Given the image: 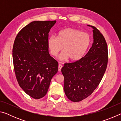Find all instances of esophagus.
Listing matches in <instances>:
<instances>
[{
  "mask_svg": "<svg viewBox=\"0 0 121 121\" xmlns=\"http://www.w3.org/2000/svg\"><path fill=\"white\" fill-rule=\"evenodd\" d=\"M62 68V65H61V64H59V66H58V70L59 71H61V69Z\"/></svg>",
  "mask_w": 121,
  "mask_h": 121,
  "instance_id": "obj_1",
  "label": "esophagus"
}]
</instances>
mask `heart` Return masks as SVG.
Masks as SVG:
<instances>
[{"label": "heart", "instance_id": "b5f03b06", "mask_svg": "<svg viewBox=\"0 0 121 121\" xmlns=\"http://www.w3.org/2000/svg\"><path fill=\"white\" fill-rule=\"evenodd\" d=\"M90 44V37L86 32L73 28H66L59 32L57 37L48 38V46L51 54L56 57L62 51L59 58L71 61L81 59L86 52Z\"/></svg>", "mask_w": 121, "mask_h": 121}]
</instances>
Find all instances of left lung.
<instances>
[{
  "mask_svg": "<svg viewBox=\"0 0 121 121\" xmlns=\"http://www.w3.org/2000/svg\"><path fill=\"white\" fill-rule=\"evenodd\" d=\"M93 43L85 56L76 62L65 63L61 69L64 76V91L68 99L78 102L93 93L101 82L108 63L107 44L95 26Z\"/></svg>",
  "mask_w": 121,
  "mask_h": 121,
  "instance_id": "obj_1",
  "label": "left lung"
}]
</instances>
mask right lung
Listing matches in <instances>:
<instances>
[{
	"mask_svg": "<svg viewBox=\"0 0 121 121\" xmlns=\"http://www.w3.org/2000/svg\"><path fill=\"white\" fill-rule=\"evenodd\" d=\"M56 21H35L22 29L13 48L14 69L22 89L35 99L48 92L52 77L58 70V63L50 56L48 33Z\"/></svg>",
	"mask_w": 121,
	"mask_h": 121,
	"instance_id": "right-lung-1",
	"label": "right lung"
}]
</instances>
